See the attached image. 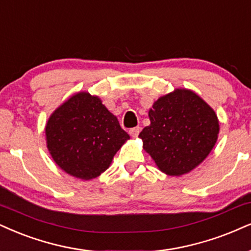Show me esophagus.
<instances>
[{"mask_svg": "<svg viewBox=\"0 0 251 251\" xmlns=\"http://www.w3.org/2000/svg\"><path fill=\"white\" fill-rule=\"evenodd\" d=\"M140 131H141L140 126H135V128H132L129 130V134H130L132 138H136L138 136V134H140Z\"/></svg>", "mask_w": 251, "mask_h": 251, "instance_id": "34e87169", "label": "esophagus"}]
</instances>
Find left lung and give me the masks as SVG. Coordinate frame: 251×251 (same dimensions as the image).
<instances>
[{
    "label": "left lung",
    "mask_w": 251,
    "mask_h": 251,
    "mask_svg": "<svg viewBox=\"0 0 251 251\" xmlns=\"http://www.w3.org/2000/svg\"><path fill=\"white\" fill-rule=\"evenodd\" d=\"M150 126L138 137L160 171L172 177L191 172L207 158L218 141L215 111L196 92L176 88L149 109Z\"/></svg>",
    "instance_id": "8db88e82"
}]
</instances>
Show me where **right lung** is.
I'll use <instances>...</instances> for the list:
<instances>
[{"label": "right lung", "mask_w": 251, "mask_h": 251, "mask_svg": "<svg viewBox=\"0 0 251 251\" xmlns=\"http://www.w3.org/2000/svg\"><path fill=\"white\" fill-rule=\"evenodd\" d=\"M46 147L59 168L82 180L99 177L129 140L101 99L78 92L63 102L45 126Z\"/></svg>", "instance_id": "obj_1"}]
</instances>
